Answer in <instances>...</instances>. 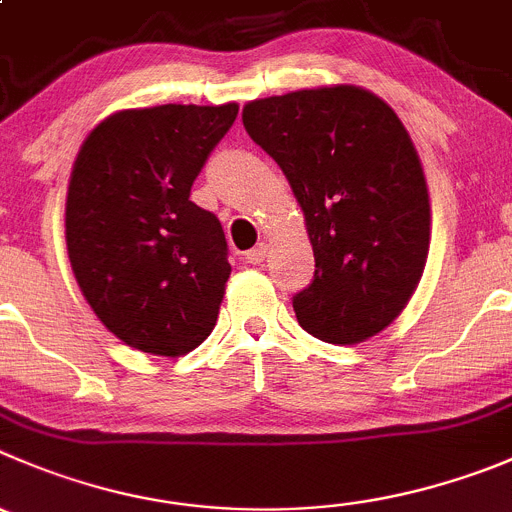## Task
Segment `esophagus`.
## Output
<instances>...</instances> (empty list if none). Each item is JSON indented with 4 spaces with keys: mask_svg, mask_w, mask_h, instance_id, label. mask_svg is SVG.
Returning <instances> with one entry per match:
<instances>
[{
    "mask_svg": "<svg viewBox=\"0 0 512 512\" xmlns=\"http://www.w3.org/2000/svg\"><path fill=\"white\" fill-rule=\"evenodd\" d=\"M266 253H269V248H266V243H259V246H253L251 251H246V261L248 264H264Z\"/></svg>",
    "mask_w": 512,
    "mask_h": 512,
    "instance_id": "34e87169",
    "label": "esophagus"
}]
</instances>
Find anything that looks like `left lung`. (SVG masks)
Here are the masks:
<instances>
[{"instance_id": "1", "label": "left lung", "mask_w": 512, "mask_h": 512, "mask_svg": "<svg viewBox=\"0 0 512 512\" xmlns=\"http://www.w3.org/2000/svg\"><path fill=\"white\" fill-rule=\"evenodd\" d=\"M243 128L279 163L306 218L314 279L296 319L329 344H357L405 309L425 271L430 198L392 107L352 85L253 100Z\"/></svg>"}]
</instances>
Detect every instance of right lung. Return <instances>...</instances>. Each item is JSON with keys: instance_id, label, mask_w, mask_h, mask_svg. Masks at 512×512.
<instances>
[{"instance_id": "right-lung-1", "label": "right lung", "mask_w": 512, "mask_h": 512, "mask_svg": "<svg viewBox=\"0 0 512 512\" xmlns=\"http://www.w3.org/2000/svg\"><path fill=\"white\" fill-rule=\"evenodd\" d=\"M236 115V102L123 110L77 155L65 208L72 271L97 319L140 352L178 357L216 326L228 243L191 188Z\"/></svg>"}]
</instances>
